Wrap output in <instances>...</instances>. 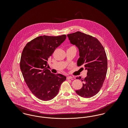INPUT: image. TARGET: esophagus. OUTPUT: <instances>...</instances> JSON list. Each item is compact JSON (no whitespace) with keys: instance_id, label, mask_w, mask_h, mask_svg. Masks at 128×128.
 Instances as JSON below:
<instances>
[{"instance_id":"obj_1","label":"esophagus","mask_w":128,"mask_h":128,"mask_svg":"<svg viewBox=\"0 0 128 128\" xmlns=\"http://www.w3.org/2000/svg\"><path fill=\"white\" fill-rule=\"evenodd\" d=\"M72 76H67V80H69V79H72Z\"/></svg>"}]
</instances>
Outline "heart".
Returning a JSON list of instances; mask_svg holds the SVG:
<instances>
[{"label":"heart","mask_w":128,"mask_h":128,"mask_svg":"<svg viewBox=\"0 0 128 128\" xmlns=\"http://www.w3.org/2000/svg\"><path fill=\"white\" fill-rule=\"evenodd\" d=\"M72 47H74V46H72Z\"/></svg>","instance_id":"obj_1"}]
</instances>
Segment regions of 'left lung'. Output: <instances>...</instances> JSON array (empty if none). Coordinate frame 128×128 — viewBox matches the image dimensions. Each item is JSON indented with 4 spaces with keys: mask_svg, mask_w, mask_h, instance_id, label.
Wrapping results in <instances>:
<instances>
[{
    "mask_svg": "<svg viewBox=\"0 0 128 128\" xmlns=\"http://www.w3.org/2000/svg\"><path fill=\"white\" fill-rule=\"evenodd\" d=\"M70 42L79 50L77 66L83 65L87 70L84 79L77 77L84 82L82 88L76 92L82 97L90 98L96 94L102 87L108 70V60L103 46L99 41L80 32L67 35Z\"/></svg>",
    "mask_w": 128,
    "mask_h": 128,
    "instance_id": "left-lung-1",
    "label": "left lung"
}]
</instances>
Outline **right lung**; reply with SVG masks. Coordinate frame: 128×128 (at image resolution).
Segmentation results:
<instances>
[{
  "label": "right lung",
  "instance_id": "obj_1",
  "mask_svg": "<svg viewBox=\"0 0 128 128\" xmlns=\"http://www.w3.org/2000/svg\"><path fill=\"white\" fill-rule=\"evenodd\" d=\"M66 35L38 36L27 43L23 49L20 68L25 82L32 92L39 99L48 101L58 94L66 77L53 74L47 68L48 61Z\"/></svg>",
  "mask_w": 128,
  "mask_h": 128
}]
</instances>
